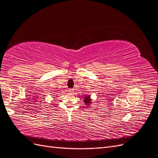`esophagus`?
Masks as SVG:
<instances>
[{
    "instance_id": "34e87169",
    "label": "esophagus",
    "mask_w": 158,
    "mask_h": 158,
    "mask_svg": "<svg viewBox=\"0 0 158 158\" xmlns=\"http://www.w3.org/2000/svg\"><path fill=\"white\" fill-rule=\"evenodd\" d=\"M73 91H74V90H73V89H70V90H69V92H72Z\"/></svg>"
}]
</instances>
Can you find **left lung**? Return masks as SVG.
I'll list each match as a JSON object with an SVG mask.
<instances>
[{
    "instance_id": "1",
    "label": "left lung",
    "mask_w": 158,
    "mask_h": 158,
    "mask_svg": "<svg viewBox=\"0 0 158 158\" xmlns=\"http://www.w3.org/2000/svg\"><path fill=\"white\" fill-rule=\"evenodd\" d=\"M84 102H85L86 105H89V104L91 103V99L90 96H86L84 99Z\"/></svg>"
}]
</instances>
